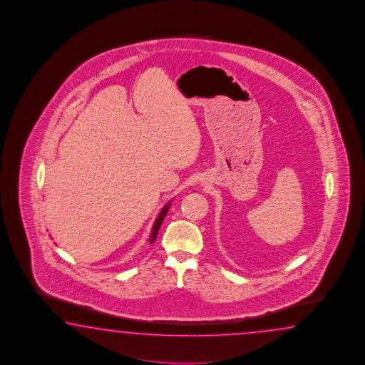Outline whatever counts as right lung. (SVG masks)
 <instances>
[{
	"label": "right lung",
	"instance_id": "obj_1",
	"mask_svg": "<svg viewBox=\"0 0 365 365\" xmlns=\"http://www.w3.org/2000/svg\"><path fill=\"white\" fill-rule=\"evenodd\" d=\"M170 206H171V202H168L165 206H164L162 211L159 212V215L156 217L155 223L153 225V231H151V236H150V244H153L154 241L156 240V235H158V231H159V228H160V225L163 223L164 217L167 215V212H168V209H170Z\"/></svg>",
	"mask_w": 365,
	"mask_h": 365
}]
</instances>
